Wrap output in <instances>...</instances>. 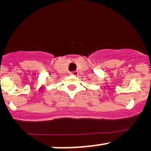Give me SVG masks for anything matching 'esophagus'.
<instances>
[{
    "label": "esophagus",
    "instance_id": "esophagus-1",
    "mask_svg": "<svg viewBox=\"0 0 151 151\" xmlns=\"http://www.w3.org/2000/svg\"><path fill=\"white\" fill-rule=\"evenodd\" d=\"M71 74L73 76H77L78 75V71H71Z\"/></svg>",
    "mask_w": 151,
    "mask_h": 151
}]
</instances>
